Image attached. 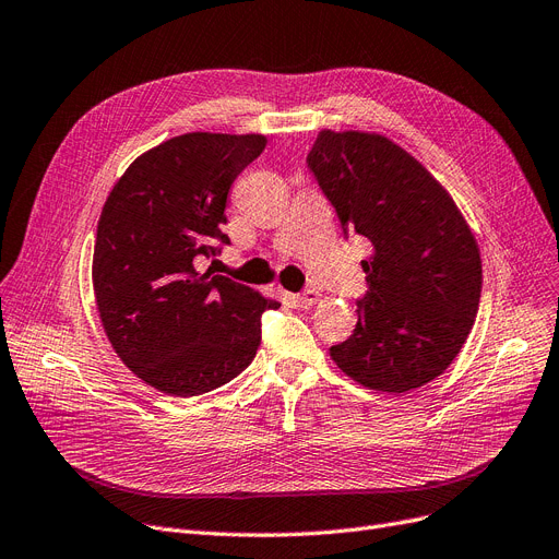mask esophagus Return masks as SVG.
Returning <instances> with one entry per match:
<instances>
[{"label":"esophagus","mask_w":559,"mask_h":559,"mask_svg":"<svg viewBox=\"0 0 559 559\" xmlns=\"http://www.w3.org/2000/svg\"><path fill=\"white\" fill-rule=\"evenodd\" d=\"M318 299H320V295H318L316 290H304L301 295H295V301H297V306H301V308H311V306H316V304H318Z\"/></svg>","instance_id":"esophagus-1"}]
</instances>
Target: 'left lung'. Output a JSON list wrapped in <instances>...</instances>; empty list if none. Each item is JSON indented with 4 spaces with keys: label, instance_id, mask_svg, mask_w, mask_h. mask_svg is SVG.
I'll return each instance as SVG.
<instances>
[{
    "label": "left lung",
    "instance_id": "obj_1",
    "mask_svg": "<svg viewBox=\"0 0 559 559\" xmlns=\"http://www.w3.org/2000/svg\"><path fill=\"white\" fill-rule=\"evenodd\" d=\"M343 233L370 243L357 326L329 347L347 378L382 394L436 380L479 311L481 255L444 186L386 135L322 129L308 154Z\"/></svg>",
    "mask_w": 559,
    "mask_h": 559
}]
</instances>
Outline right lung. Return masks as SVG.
Segmentation results:
<instances>
[{
  "instance_id": "right-lung-1",
  "label": "right lung",
  "mask_w": 559,
  "mask_h": 559,
  "mask_svg": "<svg viewBox=\"0 0 559 559\" xmlns=\"http://www.w3.org/2000/svg\"><path fill=\"white\" fill-rule=\"evenodd\" d=\"M266 144L260 133H183L140 154L112 186L96 230L92 281L117 357L168 396L206 394L237 378L276 299L212 272L225 202Z\"/></svg>"
}]
</instances>
